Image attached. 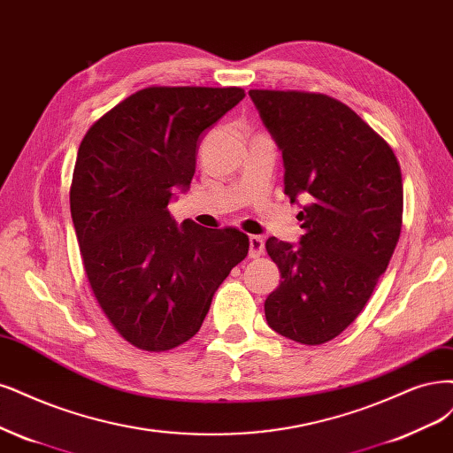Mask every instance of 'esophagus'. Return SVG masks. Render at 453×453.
<instances>
[{
    "label": "esophagus",
    "mask_w": 453,
    "mask_h": 453,
    "mask_svg": "<svg viewBox=\"0 0 453 453\" xmlns=\"http://www.w3.org/2000/svg\"><path fill=\"white\" fill-rule=\"evenodd\" d=\"M264 253V240L260 236L249 238V257L258 258Z\"/></svg>",
    "instance_id": "34e87169"
}]
</instances>
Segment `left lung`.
Segmentation results:
<instances>
[{"instance_id":"obj_1","label":"left lung","mask_w":453,"mask_h":453,"mask_svg":"<svg viewBox=\"0 0 453 453\" xmlns=\"http://www.w3.org/2000/svg\"><path fill=\"white\" fill-rule=\"evenodd\" d=\"M283 153L285 195L307 200L294 247L268 238L280 273L264 311L302 345L332 341L362 313L397 245L403 180L394 150L352 108L324 93L251 89Z\"/></svg>"}]
</instances>
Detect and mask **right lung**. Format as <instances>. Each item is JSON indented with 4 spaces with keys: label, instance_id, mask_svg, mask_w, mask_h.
I'll return each mask as SVG.
<instances>
[{
    "label": "right lung",
    "instance_id": "right-lung-1",
    "mask_svg": "<svg viewBox=\"0 0 453 453\" xmlns=\"http://www.w3.org/2000/svg\"><path fill=\"white\" fill-rule=\"evenodd\" d=\"M243 97L236 86H150L101 116L78 148L69 195L84 270L106 319L140 350L189 341L249 253L238 228L178 226L168 211L193 180L200 134Z\"/></svg>",
    "mask_w": 453,
    "mask_h": 453
}]
</instances>
